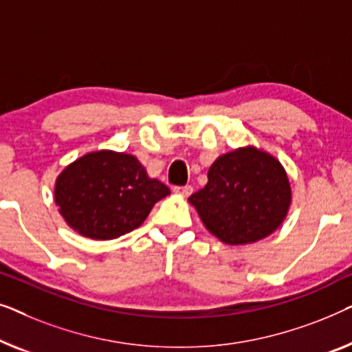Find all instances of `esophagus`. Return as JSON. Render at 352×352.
Here are the masks:
<instances>
[{
	"label": "esophagus",
	"mask_w": 352,
	"mask_h": 352,
	"mask_svg": "<svg viewBox=\"0 0 352 352\" xmlns=\"http://www.w3.org/2000/svg\"><path fill=\"white\" fill-rule=\"evenodd\" d=\"M174 191L177 195H182V196H190L192 192V186L191 185H183V186H175Z\"/></svg>",
	"instance_id": "1"
}]
</instances>
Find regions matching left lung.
I'll return each instance as SVG.
<instances>
[{"mask_svg":"<svg viewBox=\"0 0 352 352\" xmlns=\"http://www.w3.org/2000/svg\"><path fill=\"white\" fill-rule=\"evenodd\" d=\"M207 177V185L192 192L190 202L207 230L226 244L258 241L285 219L290 185L273 156L241 148L220 156Z\"/></svg>","mask_w":352,"mask_h":352,"instance_id":"left-lung-1","label":"left lung"}]
</instances>
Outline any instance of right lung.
Instances as JSON below:
<instances>
[{"label":"right lung","instance_id":"add662e5","mask_svg":"<svg viewBox=\"0 0 352 352\" xmlns=\"http://www.w3.org/2000/svg\"><path fill=\"white\" fill-rule=\"evenodd\" d=\"M170 192L148 178L137 157L89 153L57 178L56 204L68 225L91 239H115L140 226L151 207Z\"/></svg>","mask_w":352,"mask_h":352}]
</instances>
